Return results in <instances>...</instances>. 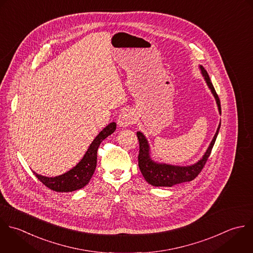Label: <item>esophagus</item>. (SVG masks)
Segmentation results:
<instances>
[{
  "label": "esophagus",
  "mask_w": 253,
  "mask_h": 253,
  "mask_svg": "<svg viewBox=\"0 0 253 253\" xmlns=\"http://www.w3.org/2000/svg\"><path fill=\"white\" fill-rule=\"evenodd\" d=\"M117 122L120 127H128L135 122L134 114L129 110H124L119 114Z\"/></svg>",
  "instance_id": "1"
}]
</instances>
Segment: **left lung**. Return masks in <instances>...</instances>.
Here are the masks:
<instances>
[{
    "label": "left lung",
    "instance_id": "left-lung-1",
    "mask_svg": "<svg viewBox=\"0 0 253 253\" xmlns=\"http://www.w3.org/2000/svg\"><path fill=\"white\" fill-rule=\"evenodd\" d=\"M201 73L207 83V85L211 89L217 105L219 112L221 114V102L220 98L214 88L213 84L211 83L210 77L207 73V71L203 68V66H200ZM221 127V122L218 126L217 132L208 147L206 153L202 157L200 161H198L196 164L187 166V167H179V166H171V165H167V164H160L152 160L151 155H150V146L148 143V140L144 136L143 133L137 132V137L139 140V146H140V151H139V156H138V162H139V168L140 170L146 179L148 183H150L153 186H166V187H171L175 184H179L182 182H187L193 180L203 169L208 158L211 155L212 149L214 147V144L216 142L219 130Z\"/></svg>",
    "mask_w": 253,
    "mask_h": 253
}]
</instances>
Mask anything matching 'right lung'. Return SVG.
Wrapping results in <instances>:
<instances>
[{
    "label": "right lung",
    "mask_w": 253,
    "mask_h": 253,
    "mask_svg": "<svg viewBox=\"0 0 253 253\" xmlns=\"http://www.w3.org/2000/svg\"><path fill=\"white\" fill-rule=\"evenodd\" d=\"M116 129V123H109L89 145L84 158L72 169L64 174L55 177H47L37 174L33 171L34 175L48 188L56 192H72L84 188L90 180L95 168L97 159V149L100 143Z\"/></svg>",
    "instance_id": "add662e5"
}]
</instances>
